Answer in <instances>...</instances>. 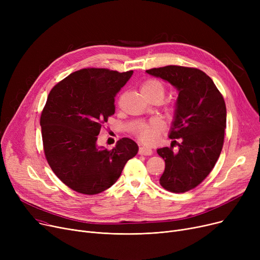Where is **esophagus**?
Instances as JSON below:
<instances>
[{"instance_id": "34e87169", "label": "esophagus", "mask_w": 260, "mask_h": 260, "mask_svg": "<svg viewBox=\"0 0 260 260\" xmlns=\"http://www.w3.org/2000/svg\"><path fill=\"white\" fill-rule=\"evenodd\" d=\"M139 154L144 155V156H151L153 154V151H152V148H149V147L141 146L139 148Z\"/></svg>"}]
</instances>
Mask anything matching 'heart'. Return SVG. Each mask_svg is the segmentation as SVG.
Masks as SVG:
<instances>
[{"label":"heart","mask_w":260,"mask_h":260,"mask_svg":"<svg viewBox=\"0 0 260 260\" xmlns=\"http://www.w3.org/2000/svg\"><path fill=\"white\" fill-rule=\"evenodd\" d=\"M140 88L141 92L146 99L157 97L160 100H162V98L165 97L166 88L158 80L147 79L142 82ZM163 129H165V123L158 119H155L147 123H141V124L136 128L135 135L141 142L145 144H152L157 140Z\"/></svg>","instance_id":"b5f03b06"}]
</instances>
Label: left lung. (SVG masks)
<instances>
[{"label":"left lung","mask_w":260,"mask_h":260,"mask_svg":"<svg viewBox=\"0 0 260 260\" xmlns=\"http://www.w3.org/2000/svg\"><path fill=\"white\" fill-rule=\"evenodd\" d=\"M146 73L179 91L170 133L171 139L181 138L178 152L171 146L158 148L157 153L166 161L161 186L184 193L207 178L220 156L226 127L224 99L213 80L198 68L168 65Z\"/></svg>","instance_id":"left-lung-1"}]
</instances>
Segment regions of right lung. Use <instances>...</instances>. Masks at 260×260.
Returning a JSON list of instances; mask_svg holds the SVG:
<instances>
[{"instance_id": "1", "label": "right lung", "mask_w": 260, "mask_h": 260, "mask_svg": "<svg viewBox=\"0 0 260 260\" xmlns=\"http://www.w3.org/2000/svg\"><path fill=\"white\" fill-rule=\"evenodd\" d=\"M133 75L107 68H83L50 90L40 118L45 158L52 172L80 194L111 187L138 153L129 138L108 151L97 145L101 127L115 114V97Z\"/></svg>"}]
</instances>
